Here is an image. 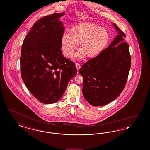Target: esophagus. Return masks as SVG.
<instances>
[{"mask_svg":"<svg viewBox=\"0 0 150 150\" xmlns=\"http://www.w3.org/2000/svg\"><path fill=\"white\" fill-rule=\"evenodd\" d=\"M76 69L79 70L80 69V67H81V65H80V64H79V63H76Z\"/></svg>","mask_w":150,"mask_h":150,"instance_id":"obj_1","label":"esophagus"}]
</instances>
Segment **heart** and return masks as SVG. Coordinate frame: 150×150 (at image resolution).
Segmentation results:
<instances>
[{
	"label": "heart",
	"mask_w": 150,
	"mask_h": 150,
	"mask_svg": "<svg viewBox=\"0 0 150 150\" xmlns=\"http://www.w3.org/2000/svg\"><path fill=\"white\" fill-rule=\"evenodd\" d=\"M110 35L106 29L93 23L85 22L74 26L70 34L65 33L61 38V49L63 54L72 57L78 44L81 49L76 57L87 55L89 57L98 56L109 44Z\"/></svg>",
	"instance_id": "1"
}]
</instances>
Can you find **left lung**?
I'll use <instances>...</instances> for the list:
<instances>
[{
	"label": "left lung",
	"instance_id": "8db88e82",
	"mask_svg": "<svg viewBox=\"0 0 150 150\" xmlns=\"http://www.w3.org/2000/svg\"><path fill=\"white\" fill-rule=\"evenodd\" d=\"M118 35L98 56L84 63L79 70L83 79L85 99L93 106L113 101L123 91L131 67L129 45L125 34L113 23Z\"/></svg>",
	"mask_w": 150,
	"mask_h": 150
}]
</instances>
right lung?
<instances>
[{
	"label": "right lung",
	"mask_w": 150,
	"mask_h": 150,
	"mask_svg": "<svg viewBox=\"0 0 150 150\" xmlns=\"http://www.w3.org/2000/svg\"><path fill=\"white\" fill-rule=\"evenodd\" d=\"M53 14L37 21L25 38L21 56V76L31 94L42 103L58 101L77 73L74 62L62 55L64 26Z\"/></svg>",
	"instance_id": "1"
}]
</instances>
